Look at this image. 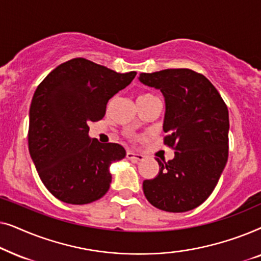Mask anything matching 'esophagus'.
Listing matches in <instances>:
<instances>
[{
  "mask_svg": "<svg viewBox=\"0 0 261 261\" xmlns=\"http://www.w3.org/2000/svg\"><path fill=\"white\" fill-rule=\"evenodd\" d=\"M126 156H127V159H129V160H132V162H135V163L141 162V160H144V158H145V156L140 154V153H135L132 151H128Z\"/></svg>",
  "mask_w": 261,
  "mask_h": 261,
  "instance_id": "obj_1",
  "label": "esophagus"
}]
</instances>
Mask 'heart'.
<instances>
[{
    "mask_svg": "<svg viewBox=\"0 0 261 261\" xmlns=\"http://www.w3.org/2000/svg\"><path fill=\"white\" fill-rule=\"evenodd\" d=\"M146 96H149V94H145V95H141V96H140V97H139V98H142V97H146Z\"/></svg>",
    "mask_w": 261,
    "mask_h": 261,
    "instance_id": "1",
    "label": "heart"
}]
</instances>
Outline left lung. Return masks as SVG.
I'll return each instance as SVG.
<instances>
[{
    "mask_svg": "<svg viewBox=\"0 0 261 261\" xmlns=\"http://www.w3.org/2000/svg\"><path fill=\"white\" fill-rule=\"evenodd\" d=\"M142 84L162 91L163 130L174 158H155L159 173L142 189L153 206L184 213L202 204L215 189L228 159L229 115L219 91L203 74L189 69L140 73Z\"/></svg>",
    "mask_w": 261,
    "mask_h": 261,
    "instance_id": "obj_1",
    "label": "left lung"
}]
</instances>
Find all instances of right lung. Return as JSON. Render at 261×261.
<instances>
[{
    "mask_svg": "<svg viewBox=\"0 0 261 261\" xmlns=\"http://www.w3.org/2000/svg\"><path fill=\"white\" fill-rule=\"evenodd\" d=\"M135 74L74 58L57 66L35 90L30 109V154L42 183L62 202L87 204L109 190L110 165L123 159L126 149L89 137V123L105 116L109 99Z\"/></svg>",
    "mask_w": 261,
    "mask_h": 261,
    "instance_id": "1",
    "label": "right lung"
}]
</instances>
